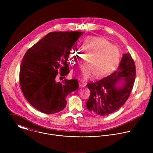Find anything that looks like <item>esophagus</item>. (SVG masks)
<instances>
[{
	"label": "esophagus",
	"instance_id": "34e87169",
	"mask_svg": "<svg viewBox=\"0 0 153 153\" xmlns=\"http://www.w3.org/2000/svg\"><path fill=\"white\" fill-rule=\"evenodd\" d=\"M79 86H80V87H84V86H85V85H86V84H85L84 82H80V81L79 82Z\"/></svg>",
	"mask_w": 153,
	"mask_h": 153
}]
</instances>
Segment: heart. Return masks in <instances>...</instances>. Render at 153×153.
<instances>
[{"label": "heart", "instance_id": "b5f03b06", "mask_svg": "<svg viewBox=\"0 0 153 153\" xmlns=\"http://www.w3.org/2000/svg\"><path fill=\"white\" fill-rule=\"evenodd\" d=\"M82 50L85 55L87 64L73 72L78 79L86 80L94 74L96 77H102L111 71L120 59V52L116 46L111 45L107 40L99 37L88 36L83 40ZM82 59V53L79 48L71 50L69 60L76 65Z\"/></svg>", "mask_w": 153, "mask_h": 153}]
</instances>
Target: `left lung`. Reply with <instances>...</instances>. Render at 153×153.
Masks as SVG:
<instances>
[{
    "label": "left lung",
    "mask_w": 153,
    "mask_h": 153,
    "mask_svg": "<svg viewBox=\"0 0 153 153\" xmlns=\"http://www.w3.org/2000/svg\"><path fill=\"white\" fill-rule=\"evenodd\" d=\"M136 77L134 62L129 53L123 54L117 70L109 76L86 85L90 90L88 110L99 116L113 113L126 102Z\"/></svg>",
    "instance_id": "8db88e82"
}]
</instances>
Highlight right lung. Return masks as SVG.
I'll use <instances>...</instances> for the list:
<instances>
[{
  "label": "right lung",
  "instance_id": "add662e5",
  "mask_svg": "<svg viewBox=\"0 0 153 153\" xmlns=\"http://www.w3.org/2000/svg\"><path fill=\"white\" fill-rule=\"evenodd\" d=\"M83 33L51 32L25 53L20 65V85L28 102L37 110L54 114L66 106L67 96L79 88L76 79L57 82L69 73L71 49ZM60 71L58 75V72Z\"/></svg>",
  "mask_w": 153,
  "mask_h": 153
}]
</instances>
